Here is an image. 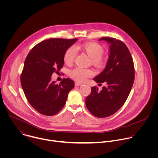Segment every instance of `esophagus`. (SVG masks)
<instances>
[{"label":"esophagus","instance_id":"34e87169","mask_svg":"<svg viewBox=\"0 0 158 158\" xmlns=\"http://www.w3.org/2000/svg\"><path fill=\"white\" fill-rule=\"evenodd\" d=\"M82 84V83H80V82H75V85L76 86H79V85H81Z\"/></svg>","mask_w":158,"mask_h":158}]
</instances>
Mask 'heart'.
<instances>
[{
  "instance_id": "heart-1",
  "label": "heart",
  "mask_w": 158,
  "mask_h": 158,
  "mask_svg": "<svg viewBox=\"0 0 158 158\" xmlns=\"http://www.w3.org/2000/svg\"><path fill=\"white\" fill-rule=\"evenodd\" d=\"M77 49H80L85 51L87 54L92 58L93 62L98 65L103 63L102 54L104 52L103 48L100 44L96 42H88L76 46ZM77 55L76 49L74 46H71L67 49L64 55V60L67 64H71L74 61ZM93 75V71L91 69L84 68L82 67H77L70 72L72 78L78 82H84L88 77Z\"/></svg>"
}]
</instances>
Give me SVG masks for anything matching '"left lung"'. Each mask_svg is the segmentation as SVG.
Listing matches in <instances>:
<instances>
[{"mask_svg": "<svg viewBox=\"0 0 158 158\" xmlns=\"http://www.w3.org/2000/svg\"><path fill=\"white\" fill-rule=\"evenodd\" d=\"M110 44L109 56L103 71L93 80L106 82L101 91L94 86L85 99V105L97 118L114 114L125 103L134 81V66L131 54L126 44L112 37H102Z\"/></svg>", "mask_w": 158, "mask_h": 158, "instance_id": "8db88e82", "label": "left lung"}]
</instances>
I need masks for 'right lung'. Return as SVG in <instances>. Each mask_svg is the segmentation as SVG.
Instances as JSON below:
<instances>
[{"label": "right lung", "instance_id": "right-lung-1", "mask_svg": "<svg viewBox=\"0 0 158 158\" xmlns=\"http://www.w3.org/2000/svg\"><path fill=\"white\" fill-rule=\"evenodd\" d=\"M77 39H49L32 49L26 58L20 76L21 85L29 104L39 113L54 116L64 106L73 80L63 79L60 84L51 81V76L63 67L65 51Z\"/></svg>", "mask_w": 158, "mask_h": 158}]
</instances>
